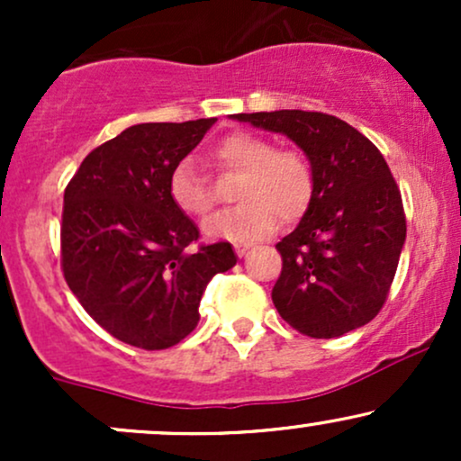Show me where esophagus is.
<instances>
[{
  "mask_svg": "<svg viewBox=\"0 0 461 461\" xmlns=\"http://www.w3.org/2000/svg\"><path fill=\"white\" fill-rule=\"evenodd\" d=\"M238 258H245L247 251H249V245H234Z\"/></svg>",
  "mask_w": 461,
  "mask_h": 461,
  "instance_id": "34e87169",
  "label": "esophagus"
}]
</instances>
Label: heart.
<instances>
[{"label":"heart","instance_id":"obj_1","mask_svg":"<svg viewBox=\"0 0 461 461\" xmlns=\"http://www.w3.org/2000/svg\"><path fill=\"white\" fill-rule=\"evenodd\" d=\"M214 158L227 171L240 173L236 201L240 205L219 212L203 231L216 240L253 242L268 236L277 225L299 221L314 194V168L303 151L277 149L262 136H227L216 145ZM168 197L179 212L205 216L212 210V193L190 160L173 167L168 176Z\"/></svg>","mask_w":461,"mask_h":461}]
</instances>
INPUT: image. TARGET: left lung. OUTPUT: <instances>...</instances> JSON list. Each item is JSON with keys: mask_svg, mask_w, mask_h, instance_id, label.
Instances as JSON below:
<instances>
[{"mask_svg": "<svg viewBox=\"0 0 461 461\" xmlns=\"http://www.w3.org/2000/svg\"><path fill=\"white\" fill-rule=\"evenodd\" d=\"M288 136L314 168V194L294 231L277 242L282 275L273 303L310 338H338L382 310L405 245L399 186L377 147L331 114L305 110L231 114Z\"/></svg>", "mask_w": 461, "mask_h": 461, "instance_id": "1", "label": "left lung"}]
</instances>
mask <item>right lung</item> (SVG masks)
I'll list each match as a JSON object with an SVG mask.
<instances>
[{
  "label": "right lung",
  "instance_id": "add662e5",
  "mask_svg": "<svg viewBox=\"0 0 461 461\" xmlns=\"http://www.w3.org/2000/svg\"><path fill=\"white\" fill-rule=\"evenodd\" d=\"M216 119L139 123L93 149L65 190L62 271L82 308L125 345L158 351L199 322L230 242L188 249L199 230L168 197V176Z\"/></svg>",
  "mask_w": 461,
  "mask_h": 461
}]
</instances>
